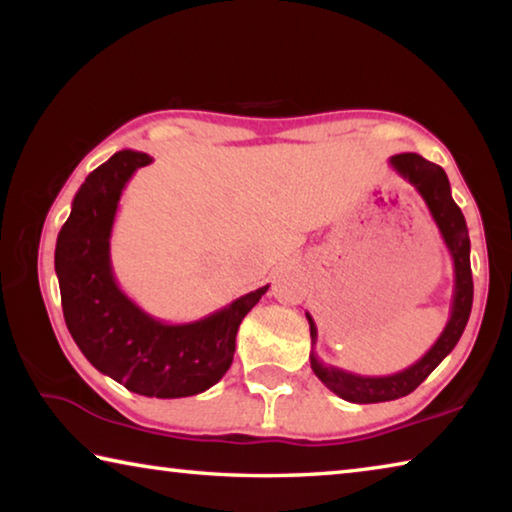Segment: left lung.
<instances>
[{"instance_id":"1","label":"left lung","mask_w":512,"mask_h":512,"mask_svg":"<svg viewBox=\"0 0 512 512\" xmlns=\"http://www.w3.org/2000/svg\"><path fill=\"white\" fill-rule=\"evenodd\" d=\"M388 164L400 173L404 180L418 189L422 201L427 203L429 212L436 221L440 235H443L445 246L452 255L454 262V293H452V307H449V320L443 332L436 339V343L422 354V357L413 363V366L404 368L400 372L384 377H363L354 375L350 370L327 366L318 359V354L311 348L309 361L311 370L316 377L323 381L329 391L336 393L345 402L352 404H377V402H391L397 397H404L413 393L424 379H427L440 361H443L449 352L456 348L458 339H461L463 329L467 325L472 311V298H474V284H472V268H470V235H467V223L461 212V207L454 203L452 187H449L447 173L443 167L424 160L418 153H400L393 155ZM309 332H311V345L318 341V329L314 318L307 314Z\"/></svg>"}]
</instances>
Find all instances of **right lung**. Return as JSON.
I'll return each instance as SVG.
<instances>
[{"instance_id":"add662e5","label":"right lung","mask_w":512,"mask_h":512,"mask_svg":"<svg viewBox=\"0 0 512 512\" xmlns=\"http://www.w3.org/2000/svg\"><path fill=\"white\" fill-rule=\"evenodd\" d=\"M151 162V155L124 149L85 178L58 232L54 266L65 323L85 359L128 391L173 400L207 391L228 372L241 320L268 284L180 325L146 314L119 289L110 262L112 225L126 183Z\"/></svg>"}]
</instances>
